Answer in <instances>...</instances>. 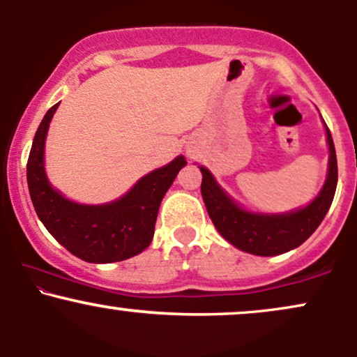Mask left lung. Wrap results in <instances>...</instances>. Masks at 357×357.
I'll return each mask as SVG.
<instances>
[{
    "mask_svg": "<svg viewBox=\"0 0 357 357\" xmlns=\"http://www.w3.org/2000/svg\"><path fill=\"white\" fill-rule=\"evenodd\" d=\"M326 129L329 146L327 176L321 191L305 206L284 213L252 211L228 195L208 167L198 166L203 174L202 196L208 215L215 228L228 243L258 257H275L301 247L317 230L324 216L329 211L337 186V159L333 136Z\"/></svg>",
    "mask_w": 357,
    "mask_h": 357,
    "instance_id": "obj_1",
    "label": "left lung"
}]
</instances>
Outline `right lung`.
Returning <instances> with one entry per match:
<instances>
[{
    "label": "right lung",
    "instance_id": "obj_1",
    "mask_svg": "<svg viewBox=\"0 0 357 357\" xmlns=\"http://www.w3.org/2000/svg\"><path fill=\"white\" fill-rule=\"evenodd\" d=\"M55 104L36 130L26 165L28 190L36 215L61 247L89 264H112L136 257L149 247L166 191L188 165L184 155L158 167L114 202L77 203L53 188L45 169V142Z\"/></svg>",
    "mask_w": 357,
    "mask_h": 357
}]
</instances>
